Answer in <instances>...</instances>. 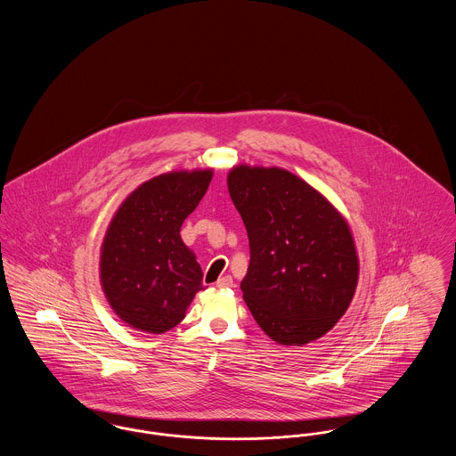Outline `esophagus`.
Segmentation results:
<instances>
[{"instance_id": "1", "label": "esophagus", "mask_w": 456, "mask_h": 456, "mask_svg": "<svg viewBox=\"0 0 456 456\" xmlns=\"http://www.w3.org/2000/svg\"><path fill=\"white\" fill-rule=\"evenodd\" d=\"M232 277L231 275H224V277H220L218 279L217 285L218 289H227V287H232Z\"/></svg>"}]
</instances>
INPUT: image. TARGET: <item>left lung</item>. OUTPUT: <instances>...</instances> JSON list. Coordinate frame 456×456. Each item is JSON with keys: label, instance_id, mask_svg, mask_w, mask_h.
Returning a JSON list of instances; mask_svg holds the SVG:
<instances>
[{"label": "left lung", "instance_id": "8db88e82", "mask_svg": "<svg viewBox=\"0 0 456 456\" xmlns=\"http://www.w3.org/2000/svg\"><path fill=\"white\" fill-rule=\"evenodd\" d=\"M249 239L242 297L277 344L305 346L346 314L359 279L347 220L296 174L238 166L227 175Z\"/></svg>", "mask_w": 456, "mask_h": 456}]
</instances>
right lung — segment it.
<instances>
[{"instance_id":"add662e5","label":"right lung","mask_w":456,"mask_h":456,"mask_svg":"<svg viewBox=\"0 0 456 456\" xmlns=\"http://www.w3.org/2000/svg\"><path fill=\"white\" fill-rule=\"evenodd\" d=\"M214 173L175 171L145 181L118 208L101 249V283L131 328L164 333L183 322L203 272L179 236Z\"/></svg>"}]
</instances>
